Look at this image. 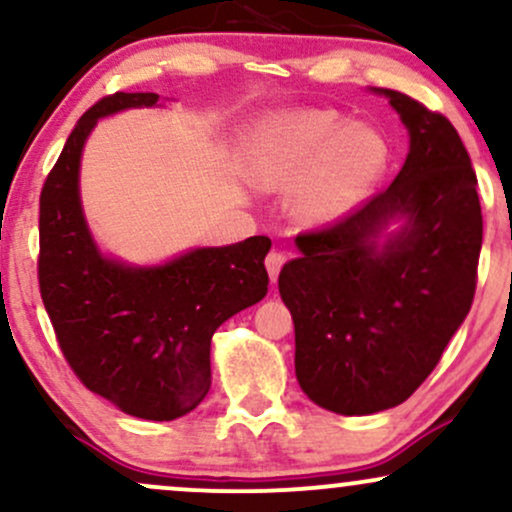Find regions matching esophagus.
<instances>
[{
  "mask_svg": "<svg viewBox=\"0 0 512 512\" xmlns=\"http://www.w3.org/2000/svg\"><path fill=\"white\" fill-rule=\"evenodd\" d=\"M284 262H286V252H281V250H272V252H269L267 260H264V264H267L269 279L276 281V276H279L281 267H284Z\"/></svg>",
  "mask_w": 512,
  "mask_h": 512,
  "instance_id": "34e87169",
  "label": "esophagus"
}]
</instances>
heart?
Here are the masks:
<instances>
[{"label":"heart","instance_id":"1","mask_svg":"<svg viewBox=\"0 0 512 512\" xmlns=\"http://www.w3.org/2000/svg\"><path fill=\"white\" fill-rule=\"evenodd\" d=\"M248 166L264 187L296 185V214L327 226L373 195L390 166V144L378 129L346 122L337 110H281L252 132Z\"/></svg>","mask_w":512,"mask_h":512}]
</instances>
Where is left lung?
Masks as SVG:
<instances>
[{
	"label": "left lung",
	"mask_w": 512,
	"mask_h": 512,
	"mask_svg": "<svg viewBox=\"0 0 512 512\" xmlns=\"http://www.w3.org/2000/svg\"><path fill=\"white\" fill-rule=\"evenodd\" d=\"M375 93L409 129L407 161L342 221L301 233V257L279 274L301 390L344 416L397 407L438 366L472 308L484 228L477 173L448 117Z\"/></svg>",
	"instance_id": "obj_1"
}]
</instances>
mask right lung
<instances>
[{
    "instance_id": "obj_1",
    "label": "right lung",
    "mask_w": 512,
    "mask_h": 512,
    "mask_svg": "<svg viewBox=\"0 0 512 512\" xmlns=\"http://www.w3.org/2000/svg\"><path fill=\"white\" fill-rule=\"evenodd\" d=\"M156 103L158 93L117 91L76 122L40 192L38 281L76 378L129 416L173 421L207 397L219 325L267 296L272 240L197 248L156 267L98 250L81 209V151L101 117Z\"/></svg>"
}]
</instances>
